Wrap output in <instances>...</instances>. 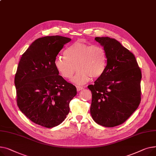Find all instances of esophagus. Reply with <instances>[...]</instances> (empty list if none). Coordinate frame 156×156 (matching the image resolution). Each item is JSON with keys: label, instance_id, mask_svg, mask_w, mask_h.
Wrapping results in <instances>:
<instances>
[{"label": "esophagus", "instance_id": "obj_1", "mask_svg": "<svg viewBox=\"0 0 156 156\" xmlns=\"http://www.w3.org/2000/svg\"><path fill=\"white\" fill-rule=\"evenodd\" d=\"M76 87H77V91H80V90H82L84 89V87H82V86H76Z\"/></svg>", "mask_w": 156, "mask_h": 156}]
</instances>
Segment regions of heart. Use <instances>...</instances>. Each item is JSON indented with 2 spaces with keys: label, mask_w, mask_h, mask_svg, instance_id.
Masks as SVG:
<instances>
[{
  "label": "heart",
  "mask_w": 156,
  "mask_h": 156,
  "mask_svg": "<svg viewBox=\"0 0 156 156\" xmlns=\"http://www.w3.org/2000/svg\"><path fill=\"white\" fill-rule=\"evenodd\" d=\"M58 72L66 79L72 78L78 70L73 82L82 85L90 78L98 79L105 73L107 67V55L99 45L75 42L64 51V57L58 56L54 61Z\"/></svg>",
  "instance_id": "1"
}]
</instances>
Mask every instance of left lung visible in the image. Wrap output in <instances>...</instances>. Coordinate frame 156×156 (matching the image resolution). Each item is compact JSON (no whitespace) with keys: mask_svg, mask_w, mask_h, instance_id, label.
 I'll list each match as a JSON object with an SVG mask.
<instances>
[{"mask_svg":"<svg viewBox=\"0 0 156 156\" xmlns=\"http://www.w3.org/2000/svg\"><path fill=\"white\" fill-rule=\"evenodd\" d=\"M107 55V67L94 84L87 86L92 93L90 115L105 127L121 125L139 107L141 101L142 72L134 55L114 38L96 37Z\"/></svg>","mask_w":156,"mask_h":156,"instance_id":"1","label":"left lung"}]
</instances>
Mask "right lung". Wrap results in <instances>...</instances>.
Instances as JSON below:
<instances>
[{
  "mask_svg": "<svg viewBox=\"0 0 156 156\" xmlns=\"http://www.w3.org/2000/svg\"><path fill=\"white\" fill-rule=\"evenodd\" d=\"M71 40L61 36L36 40L22 55L14 78L17 105L33 123L46 128L60 125L69 114L75 86L59 76L54 61Z\"/></svg>",
  "mask_w": 156,
  "mask_h": 156,
  "instance_id": "add662e5",
  "label": "right lung"
}]
</instances>
